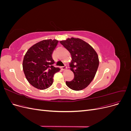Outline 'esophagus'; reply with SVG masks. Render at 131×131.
Returning a JSON list of instances; mask_svg holds the SVG:
<instances>
[{"label":"esophagus","mask_w":131,"mask_h":131,"mask_svg":"<svg viewBox=\"0 0 131 131\" xmlns=\"http://www.w3.org/2000/svg\"><path fill=\"white\" fill-rule=\"evenodd\" d=\"M66 69H67V67H66V66H62V67H61V69L62 70H66Z\"/></svg>","instance_id":"1"}]
</instances>
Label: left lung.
Returning a JSON list of instances; mask_svg holds the SVG:
<instances>
[{"mask_svg": "<svg viewBox=\"0 0 131 131\" xmlns=\"http://www.w3.org/2000/svg\"><path fill=\"white\" fill-rule=\"evenodd\" d=\"M60 43L69 51L72 58L70 67L74 78L72 81H66L67 86L75 91L85 89L97 72L99 66L97 52L88 43L79 38H68Z\"/></svg>", "mask_w": 131, "mask_h": 131, "instance_id": "8db88e82", "label": "left lung"}]
</instances>
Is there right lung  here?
I'll return each mask as SVG.
<instances>
[{
  "label": "right lung",
  "instance_id": "obj_1",
  "mask_svg": "<svg viewBox=\"0 0 131 131\" xmlns=\"http://www.w3.org/2000/svg\"><path fill=\"white\" fill-rule=\"evenodd\" d=\"M57 40H43L28 49L23 61V70L27 80L34 88H49L53 83L54 74L60 69L53 66V51L58 44Z\"/></svg>",
  "mask_w": 131,
  "mask_h": 131
}]
</instances>
